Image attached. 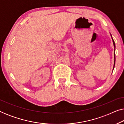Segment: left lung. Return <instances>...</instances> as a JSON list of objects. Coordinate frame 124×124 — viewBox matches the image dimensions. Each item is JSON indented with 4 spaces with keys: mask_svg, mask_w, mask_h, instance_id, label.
<instances>
[{
    "mask_svg": "<svg viewBox=\"0 0 124 124\" xmlns=\"http://www.w3.org/2000/svg\"><path fill=\"white\" fill-rule=\"evenodd\" d=\"M111 37H112V35H111ZM112 40H113V45H114L115 51V42H114V40H113V39H112ZM114 62H115V63H114V67H115V61H114Z\"/></svg>",
    "mask_w": 124,
    "mask_h": 124,
    "instance_id": "left-lung-1",
    "label": "left lung"
}]
</instances>
